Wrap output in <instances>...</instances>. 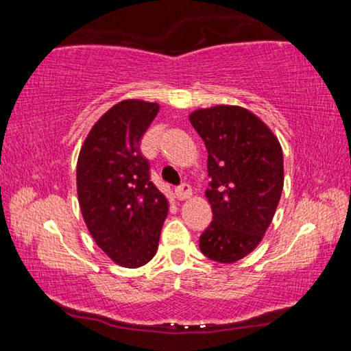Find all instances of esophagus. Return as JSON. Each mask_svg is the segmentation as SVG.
<instances>
[{
  "label": "esophagus",
  "instance_id": "esophagus-1",
  "mask_svg": "<svg viewBox=\"0 0 351 351\" xmlns=\"http://www.w3.org/2000/svg\"><path fill=\"white\" fill-rule=\"evenodd\" d=\"M175 193H176V198L178 199L184 201V199H187V198L192 197V187H190L187 182H184V184H181V186L176 187Z\"/></svg>",
  "mask_w": 351,
  "mask_h": 351
}]
</instances>
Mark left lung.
I'll list each match as a JSON object with an SVG mask.
<instances>
[{"label": "left lung", "mask_w": 351, "mask_h": 351, "mask_svg": "<svg viewBox=\"0 0 351 351\" xmlns=\"http://www.w3.org/2000/svg\"><path fill=\"white\" fill-rule=\"evenodd\" d=\"M190 123L204 141L212 223L199 249L219 263L251 254L269 228L283 190V153L265 122L235 105L197 110Z\"/></svg>", "instance_id": "1"}]
</instances>
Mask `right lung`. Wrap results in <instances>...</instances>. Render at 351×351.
I'll return each instance as SVG.
<instances>
[{"mask_svg": "<svg viewBox=\"0 0 351 351\" xmlns=\"http://www.w3.org/2000/svg\"><path fill=\"white\" fill-rule=\"evenodd\" d=\"M158 104L128 99L94 123L77 161V195L97 246L125 268H139L158 251L167 198L150 181L139 142Z\"/></svg>", "mask_w": 351, "mask_h": 351, "instance_id": "obj_1", "label": "right lung"}]
</instances>
